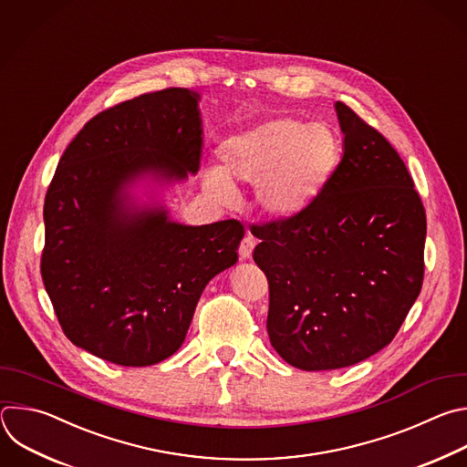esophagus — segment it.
<instances>
[{"label":"esophagus","instance_id":"1","mask_svg":"<svg viewBox=\"0 0 467 467\" xmlns=\"http://www.w3.org/2000/svg\"><path fill=\"white\" fill-rule=\"evenodd\" d=\"M254 246H255V239H254L252 235H246V237L241 241V244H239V257H241V259H248V257L252 255Z\"/></svg>","mask_w":467,"mask_h":467}]
</instances>
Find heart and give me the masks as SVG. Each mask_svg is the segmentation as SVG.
I'll use <instances>...</instances> for the list:
<instances>
[{
    "label": "heart",
    "instance_id": "obj_1",
    "mask_svg": "<svg viewBox=\"0 0 467 467\" xmlns=\"http://www.w3.org/2000/svg\"><path fill=\"white\" fill-rule=\"evenodd\" d=\"M342 152L333 125L277 116L228 136L219 147L221 167L204 172V188L217 201H228L235 185H255L261 212L287 221L326 192Z\"/></svg>",
    "mask_w": 467,
    "mask_h": 467
}]
</instances>
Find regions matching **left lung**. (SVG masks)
<instances>
[{
	"label": "left lung",
	"mask_w": 467,
	"mask_h": 467,
	"mask_svg": "<svg viewBox=\"0 0 467 467\" xmlns=\"http://www.w3.org/2000/svg\"><path fill=\"white\" fill-rule=\"evenodd\" d=\"M342 161L304 213L252 226L268 279L266 331L307 371L357 364L392 342L423 284L425 208L396 149L344 103Z\"/></svg>",
	"instance_id": "left-lung-1"
}]
</instances>
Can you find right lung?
Returning <instances> with one entry per match:
<instances>
[{"label": "right lung", "instance_id": "right-lung-1", "mask_svg": "<svg viewBox=\"0 0 467 467\" xmlns=\"http://www.w3.org/2000/svg\"><path fill=\"white\" fill-rule=\"evenodd\" d=\"M201 96L143 93L91 118L64 150L44 202L42 279L64 335L121 366H150L183 342L212 277L237 263L239 221L185 226L129 188L197 174Z\"/></svg>", "mask_w": 467, "mask_h": 467}]
</instances>
